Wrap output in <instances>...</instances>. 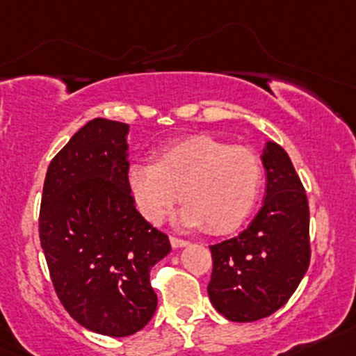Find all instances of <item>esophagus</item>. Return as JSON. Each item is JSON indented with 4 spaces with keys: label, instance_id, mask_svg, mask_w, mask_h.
<instances>
[{
    "label": "esophagus",
    "instance_id": "34e87169",
    "mask_svg": "<svg viewBox=\"0 0 356 356\" xmlns=\"http://www.w3.org/2000/svg\"><path fill=\"white\" fill-rule=\"evenodd\" d=\"M170 245L174 248H182L186 247V245H189V241L182 240V238H177V236H170Z\"/></svg>",
    "mask_w": 356,
    "mask_h": 356
}]
</instances>
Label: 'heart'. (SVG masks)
Instances as JSON below:
<instances>
[{
    "mask_svg": "<svg viewBox=\"0 0 356 356\" xmlns=\"http://www.w3.org/2000/svg\"><path fill=\"white\" fill-rule=\"evenodd\" d=\"M128 187L140 213L160 222L179 199L181 225L222 235L248 218L259 199L264 167L252 148L233 147L209 135L175 140L160 148L157 162L128 167Z\"/></svg>",
    "mask_w": 356,
    "mask_h": 356,
    "instance_id": "1",
    "label": "heart"
}]
</instances>
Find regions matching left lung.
<instances>
[{
  "label": "left lung",
  "mask_w": 356,
  "mask_h": 356,
  "mask_svg": "<svg viewBox=\"0 0 356 356\" xmlns=\"http://www.w3.org/2000/svg\"><path fill=\"white\" fill-rule=\"evenodd\" d=\"M264 204L247 229L211 245L208 296L214 309L235 323L267 318L284 306L311 260L309 204L287 152L267 142Z\"/></svg>",
  "instance_id": "8db88e82"
}]
</instances>
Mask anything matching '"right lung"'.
<instances>
[{
    "instance_id": "1",
    "label": "right lung",
    "mask_w": 356,
    "mask_h": 356,
    "mask_svg": "<svg viewBox=\"0 0 356 356\" xmlns=\"http://www.w3.org/2000/svg\"><path fill=\"white\" fill-rule=\"evenodd\" d=\"M128 131L120 121H88L50 162L38 220L62 306L86 330L115 338L152 319L150 270L170 252L169 236L135 208Z\"/></svg>"
}]
</instances>
